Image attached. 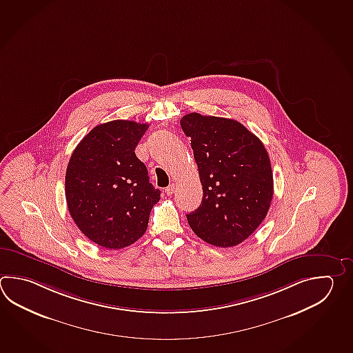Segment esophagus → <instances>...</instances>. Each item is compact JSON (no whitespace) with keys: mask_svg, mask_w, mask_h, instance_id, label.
<instances>
[{"mask_svg":"<svg viewBox=\"0 0 353 353\" xmlns=\"http://www.w3.org/2000/svg\"><path fill=\"white\" fill-rule=\"evenodd\" d=\"M176 192V188H174V185H170L168 188H165V194L167 196H172L173 194Z\"/></svg>","mask_w":353,"mask_h":353,"instance_id":"obj_1","label":"esophagus"}]
</instances>
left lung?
Segmentation results:
<instances>
[{
    "mask_svg": "<svg viewBox=\"0 0 353 353\" xmlns=\"http://www.w3.org/2000/svg\"><path fill=\"white\" fill-rule=\"evenodd\" d=\"M181 127L191 138L201 205L188 215L194 234L219 248L243 243L265 219L273 173L264 144L234 119L190 113Z\"/></svg>",
    "mask_w": 353,
    "mask_h": 353,
    "instance_id": "8db88e82",
    "label": "left lung"
}]
</instances>
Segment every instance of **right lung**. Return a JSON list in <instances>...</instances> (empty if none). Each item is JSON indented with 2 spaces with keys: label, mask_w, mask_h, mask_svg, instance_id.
<instances>
[{
  "label": "right lung",
  "mask_w": 353,
  "mask_h": 353,
  "mask_svg": "<svg viewBox=\"0 0 353 353\" xmlns=\"http://www.w3.org/2000/svg\"><path fill=\"white\" fill-rule=\"evenodd\" d=\"M147 123L112 121L94 127L72 152L65 174L68 209L79 230L105 249L143 235L161 191L134 153Z\"/></svg>",
  "instance_id": "add662e5"
}]
</instances>
